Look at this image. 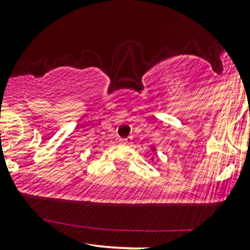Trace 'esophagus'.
I'll list each match as a JSON object with an SVG mask.
<instances>
[{"mask_svg": "<svg viewBox=\"0 0 250 250\" xmlns=\"http://www.w3.org/2000/svg\"><path fill=\"white\" fill-rule=\"evenodd\" d=\"M133 141V138L132 137H128V138H125V139H121L120 143L123 144V145H130Z\"/></svg>", "mask_w": 250, "mask_h": 250, "instance_id": "esophagus-1", "label": "esophagus"}]
</instances>
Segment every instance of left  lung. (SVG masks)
<instances>
[{
    "label": "left lung",
    "mask_w": 250,
    "mask_h": 250,
    "mask_svg": "<svg viewBox=\"0 0 250 250\" xmlns=\"http://www.w3.org/2000/svg\"><path fill=\"white\" fill-rule=\"evenodd\" d=\"M152 150H155V148H152Z\"/></svg>",
    "instance_id": "left-lung-1"
}]
</instances>
